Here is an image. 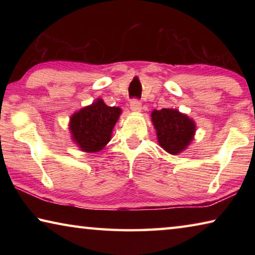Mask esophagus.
Instances as JSON below:
<instances>
[{
	"instance_id": "1",
	"label": "esophagus",
	"mask_w": 255,
	"mask_h": 255,
	"mask_svg": "<svg viewBox=\"0 0 255 255\" xmlns=\"http://www.w3.org/2000/svg\"><path fill=\"white\" fill-rule=\"evenodd\" d=\"M130 109L133 112H139L141 110V103L139 100H137V99H132L130 101Z\"/></svg>"
}]
</instances>
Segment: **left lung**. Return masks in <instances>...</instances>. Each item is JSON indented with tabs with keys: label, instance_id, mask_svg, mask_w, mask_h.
I'll return each instance as SVG.
<instances>
[{
	"label": "left lung",
	"instance_id": "left-lung-1",
	"mask_svg": "<svg viewBox=\"0 0 255 255\" xmlns=\"http://www.w3.org/2000/svg\"><path fill=\"white\" fill-rule=\"evenodd\" d=\"M150 116L157 141L164 150L176 155L187 149L196 132V124L191 118L176 109L153 110Z\"/></svg>",
	"mask_w": 255,
	"mask_h": 255
}]
</instances>
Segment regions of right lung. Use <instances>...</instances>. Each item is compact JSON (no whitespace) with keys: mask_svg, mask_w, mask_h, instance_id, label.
<instances>
[{"mask_svg":"<svg viewBox=\"0 0 255 255\" xmlns=\"http://www.w3.org/2000/svg\"><path fill=\"white\" fill-rule=\"evenodd\" d=\"M120 115V108L109 107L102 99H97L71 117L68 127L73 140L83 152H100L111 139L112 129Z\"/></svg>","mask_w":255,"mask_h":255,"instance_id":"1","label":"right lung"}]
</instances>
